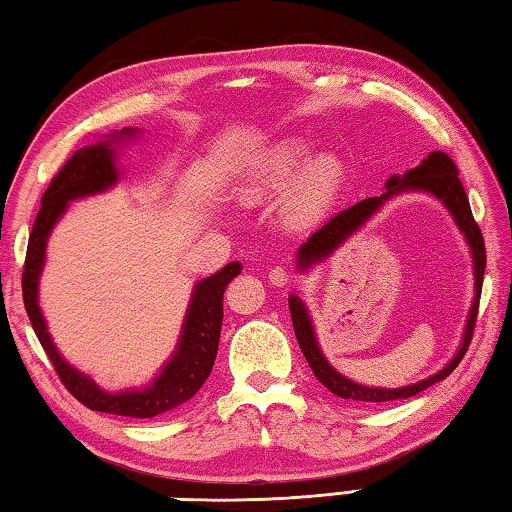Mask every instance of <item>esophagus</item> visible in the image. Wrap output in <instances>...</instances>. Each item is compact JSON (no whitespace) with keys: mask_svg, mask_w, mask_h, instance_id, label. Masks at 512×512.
Listing matches in <instances>:
<instances>
[{"mask_svg":"<svg viewBox=\"0 0 512 512\" xmlns=\"http://www.w3.org/2000/svg\"><path fill=\"white\" fill-rule=\"evenodd\" d=\"M268 282L275 284V286H286L288 282H291V271L284 266H275L268 271Z\"/></svg>","mask_w":512,"mask_h":512,"instance_id":"34e87169","label":"esophagus"}]
</instances>
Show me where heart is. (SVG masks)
<instances>
[{
	"instance_id": "heart-1",
	"label": "heart",
	"mask_w": 512,
	"mask_h": 512,
	"mask_svg": "<svg viewBox=\"0 0 512 512\" xmlns=\"http://www.w3.org/2000/svg\"><path fill=\"white\" fill-rule=\"evenodd\" d=\"M311 152L313 143L302 136L277 141L250 159L241 174L239 194L248 201H257L293 183L286 201L288 215L302 224L322 217L345 181V163L336 154H320L306 163Z\"/></svg>"
}]
</instances>
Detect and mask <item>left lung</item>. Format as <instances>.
<instances>
[{
  "label": "left lung",
  "mask_w": 512,
  "mask_h": 512,
  "mask_svg": "<svg viewBox=\"0 0 512 512\" xmlns=\"http://www.w3.org/2000/svg\"><path fill=\"white\" fill-rule=\"evenodd\" d=\"M385 188L387 190L380 194V197H369V199L358 201L356 206L338 212V215L331 217L320 230H315L309 237V241L297 250V268H300V271H306V268H311L313 264L322 262L324 257H329L340 244H345V239H349L353 232L365 226V221L374 215V212H378L380 206H383L389 197H396V194L401 192L418 190L439 199L443 206L448 208L454 221H457L463 237H466L472 259H475V262H472L475 264V300H472V306H470L461 347L457 353H454V358L448 362V365H445L441 371H436L434 376L418 380L414 385L398 387V389H383V387H367V385L353 383V380H349L347 376L338 374V371L329 365V360L324 358L322 349L318 347V338H315L313 322L309 318V311H306L304 302L297 295H288V309H291L297 345H300L306 362L311 365L315 378H318L329 392L356 403H389V401H401V398H412L416 394H421L423 389L432 387L434 383H439V380L448 378L452 374L454 367H457L461 358L466 356L472 333H475L483 271H486V246H483V235L475 217H472L468 194L461 185L457 165H454V161L448 154L432 152L427 159H423L421 165L414 167V170L405 172L403 176H392V179L385 183Z\"/></svg>",
  "instance_id": "obj_1"
}]
</instances>
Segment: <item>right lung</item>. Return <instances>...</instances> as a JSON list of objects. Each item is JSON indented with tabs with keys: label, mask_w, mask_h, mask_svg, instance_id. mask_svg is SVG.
I'll use <instances>...</instances> for the list:
<instances>
[{
	"label": "right lung",
	"mask_w": 512,
	"mask_h": 512,
	"mask_svg": "<svg viewBox=\"0 0 512 512\" xmlns=\"http://www.w3.org/2000/svg\"><path fill=\"white\" fill-rule=\"evenodd\" d=\"M136 132L138 129L125 127L120 132L109 134L107 141L82 147V150L73 152L71 159L62 165V170L53 176L51 185L42 194V208L37 212L29 237V248H26L22 295L35 336L40 340L46 356H49L55 374L60 376L64 387L82 405L94 412L116 416L154 418L188 403L208 380L219 349L221 320H224V291L232 282V277L241 273L239 262L226 264L219 273L206 277V280L194 286L179 347H176L174 356L167 360L161 374L154 378V383L145 389H123V392L111 394L100 389L89 376L80 374L76 367H71L55 349L49 331H46L40 304H37V284H40L46 241H49L53 226L64 215L69 201L105 192L118 181L120 172L116 167L114 143L134 138Z\"/></svg>",
	"instance_id": "obj_1"
}]
</instances>
